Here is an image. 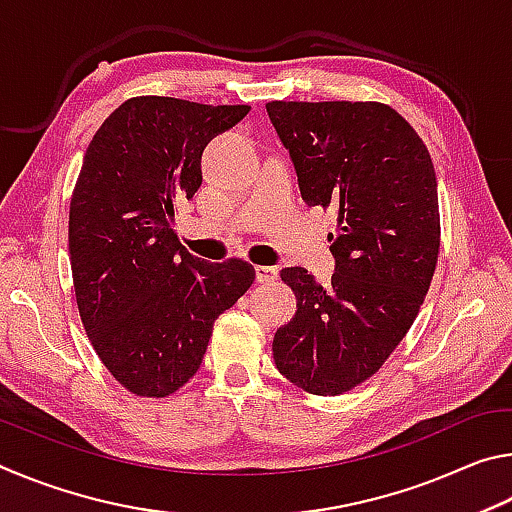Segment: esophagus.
<instances>
[{
  "mask_svg": "<svg viewBox=\"0 0 512 512\" xmlns=\"http://www.w3.org/2000/svg\"><path fill=\"white\" fill-rule=\"evenodd\" d=\"M277 275H280V268L277 266H255L257 282H262V284L273 282V280H277Z\"/></svg>",
  "mask_w": 512,
  "mask_h": 512,
  "instance_id": "34e87169",
  "label": "esophagus"
}]
</instances>
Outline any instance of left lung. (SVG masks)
Wrapping results in <instances>:
<instances>
[{
    "label": "left lung",
    "mask_w": 512,
    "mask_h": 512,
    "mask_svg": "<svg viewBox=\"0 0 512 512\" xmlns=\"http://www.w3.org/2000/svg\"><path fill=\"white\" fill-rule=\"evenodd\" d=\"M302 201L332 207V287L282 268L298 311L273 339L277 370L314 395H341L375 375L409 332L440 250L431 155L400 112L377 101H271Z\"/></svg>",
    "instance_id": "1"
}]
</instances>
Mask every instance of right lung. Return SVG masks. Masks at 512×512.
<instances>
[{
    "instance_id": "right-lung-1",
    "label": "right lung",
    "mask_w": 512,
    "mask_h": 512,
    "mask_svg": "<svg viewBox=\"0 0 512 512\" xmlns=\"http://www.w3.org/2000/svg\"><path fill=\"white\" fill-rule=\"evenodd\" d=\"M250 106L133 97L94 133L69 203L76 305L92 348L121 386L167 397L201 368L214 320L255 268L203 262L173 232L178 203L203 183L207 142Z\"/></svg>"
}]
</instances>
